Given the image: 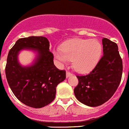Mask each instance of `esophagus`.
Masks as SVG:
<instances>
[{
	"instance_id": "esophagus-1",
	"label": "esophagus",
	"mask_w": 129,
	"mask_h": 129,
	"mask_svg": "<svg viewBox=\"0 0 129 129\" xmlns=\"http://www.w3.org/2000/svg\"><path fill=\"white\" fill-rule=\"evenodd\" d=\"M72 76V74L70 73V72H67V73H66V76H67V78H69V77Z\"/></svg>"
}]
</instances>
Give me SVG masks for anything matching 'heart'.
Instances as JSON below:
<instances>
[{
  "label": "heart",
  "instance_id": "1",
  "mask_svg": "<svg viewBox=\"0 0 129 129\" xmlns=\"http://www.w3.org/2000/svg\"><path fill=\"white\" fill-rule=\"evenodd\" d=\"M53 55L60 63L72 60V67L79 72H87L94 68L101 58L102 48L96 40H70L60 49H54Z\"/></svg>",
  "mask_w": 129,
  "mask_h": 129
}]
</instances>
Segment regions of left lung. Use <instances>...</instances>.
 Returning <instances> with one entry per match:
<instances>
[{
    "label": "left lung",
    "instance_id": "1",
    "mask_svg": "<svg viewBox=\"0 0 129 129\" xmlns=\"http://www.w3.org/2000/svg\"><path fill=\"white\" fill-rule=\"evenodd\" d=\"M102 42L103 56L89 74L77 76L79 82L74 91L78 101L91 107L102 105L113 96L123 72L117 44L106 38Z\"/></svg>",
    "mask_w": 129,
    "mask_h": 129
}]
</instances>
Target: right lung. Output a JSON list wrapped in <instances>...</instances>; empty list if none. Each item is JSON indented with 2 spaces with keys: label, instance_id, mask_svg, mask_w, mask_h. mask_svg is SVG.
<instances>
[{
  "label": "right lung",
  "instance_id": "obj_1",
  "mask_svg": "<svg viewBox=\"0 0 129 129\" xmlns=\"http://www.w3.org/2000/svg\"><path fill=\"white\" fill-rule=\"evenodd\" d=\"M23 50L36 53L30 66H23L18 62V54ZM5 72L14 95L22 103L35 108L50 104L55 98L57 85L66 79L65 71L59 70L54 64L49 42L43 36L19 39L8 53Z\"/></svg>",
  "mask_w": 129,
  "mask_h": 129
}]
</instances>
